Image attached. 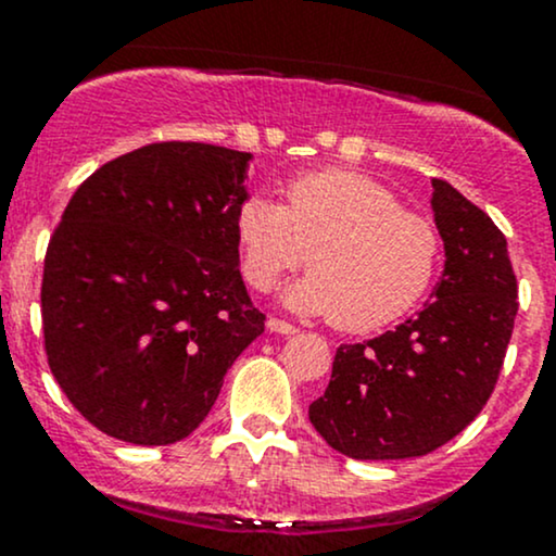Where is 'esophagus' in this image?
Returning <instances> with one entry per match:
<instances>
[{
    "label": "esophagus",
    "mask_w": 556,
    "mask_h": 556,
    "mask_svg": "<svg viewBox=\"0 0 556 556\" xmlns=\"http://www.w3.org/2000/svg\"><path fill=\"white\" fill-rule=\"evenodd\" d=\"M266 329L274 331V334H295L298 331L290 321H282V318H269V321H266Z\"/></svg>",
    "instance_id": "obj_1"
}]
</instances>
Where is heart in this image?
Instances as JSON below:
<instances>
[{
  "label": "heart",
  "mask_w": 556,
  "mask_h": 556,
  "mask_svg": "<svg viewBox=\"0 0 556 556\" xmlns=\"http://www.w3.org/2000/svg\"><path fill=\"white\" fill-rule=\"evenodd\" d=\"M242 274L271 290L308 258V277L285 292L303 314L342 331H376L418 305L439 266L437 227L397 195L350 169H318L287 185L285 206L248 195L235 216Z\"/></svg>",
  "instance_id": "heart-1"
}]
</instances>
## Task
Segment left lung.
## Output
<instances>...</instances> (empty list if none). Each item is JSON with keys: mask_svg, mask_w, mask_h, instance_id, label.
Masks as SVG:
<instances>
[{"mask_svg": "<svg viewBox=\"0 0 556 556\" xmlns=\"http://www.w3.org/2000/svg\"><path fill=\"white\" fill-rule=\"evenodd\" d=\"M444 271L416 318L337 348L327 392L308 418L353 460L420 457L457 437L500 379L518 314L507 240L450 182L431 180Z\"/></svg>", "mask_w": 556, "mask_h": 556, "instance_id": "obj_1", "label": "left lung"}]
</instances>
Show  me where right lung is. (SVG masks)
<instances>
[{"label": "right lung", "mask_w": 556, "mask_h": 556, "mask_svg": "<svg viewBox=\"0 0 556 556\" xmlns=\"http://www.w3.org/2000/svg\"><path fill=\"white\" fill-rule=\"evenodd\" d=\"M251 159L151 143L70 198L43 258V348L56 384L106 437L143 446L190 437L264 331L235 235Z\"/></svg>", "instance_id": "add662e5"}]
</instances>
